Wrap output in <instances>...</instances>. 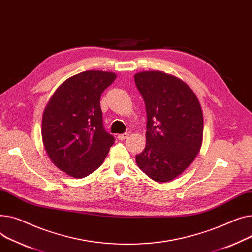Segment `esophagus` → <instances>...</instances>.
I'll list each match as a JSON object with an SVG mask.
<instances>
[{"mask_svg":"<svg viewBox=\"0 0 252 252\" xmlns=\"http://www.w3.org/2000/svg\"><path fill=\"white\" fill-rule=\"evenodd\" d=\"M126 138H128V132H124V133H121V135H117V139L121 141H124Z\"/></svg>","mask_w":252,"mask_h":252,"instance_id":"34e87169","label":"esophagus"}]
</instances>
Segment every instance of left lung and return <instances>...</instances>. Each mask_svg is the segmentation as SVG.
Returning <instances> with one entry per match:
<instances>
[{"mask_svg": "<svg viewBox=\"0 0 252 252\" xmlns=\"http://www.w3.org/2000/svg\"><path fill=\"white\" fill-rule=\"evenodd\" d=\"M146 105V147L136 155L140 169L158 182L181 174L203 142V111L193 91L180 79L159 71L135 75Z\"/></svg>", "mask_w": 252, "mask_h": 252, "instance_id": "obj_1", "label": "left lung"}]
</instances>
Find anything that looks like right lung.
I'll return each instance as SVG.
<instances>
[{"mask_svg":"<svg viewBox=\"0 0 252 252\" xmlns=\"http://www.w3.org/2000/svg\"><path fill=\"white\" fill-rule=\"evenodd\" d=\"M116 75L86 71L64 81L42 117V141L59 169L83 178L102 164L114 137L103 126L100 97Z\"/></svg>","mask_w":252,"mask_h":252,"instance_id":"add662e5","label":"right lung"}]
</instances>
